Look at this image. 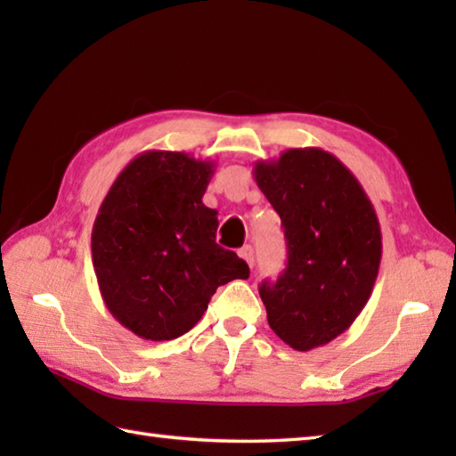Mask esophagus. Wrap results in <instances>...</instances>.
<instances>
[{
	"label": "esophagus",
	"instance_id": "1",
	"mask_svg": "<svg viewBox=\"0 0 456 456\" xmlns=\"http://www.w3.org/2000/svg\"><path fill=\"white\" fill-rule=\"evenodd\" d=\"M239 256L243 258L248 266L255 265V250H253V247H250V245H245L243 248H240L239 250Z\"/></svg>",
	"mask_w": 456,
	"mask_h": 456
}]
</instances>
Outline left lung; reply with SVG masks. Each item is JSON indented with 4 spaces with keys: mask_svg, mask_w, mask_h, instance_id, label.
Returning a JSON list of instances; mask_svg holds the SVG:
<instances>
[{
    "mask_svg": "<svg viewBox=\"0 0 456 456\" xmlns=\"http://www.w3.org/2000/svg\"><path fill=\"white\" fill-rule=\"evenodd\" d=\"M253 174L288 247L282 276L258 288L268 325L296 351H312L345 333L370 297L380 221L354 174L323 149H288Z\"/></svg>",
    "mask_w": 456,
    "mask_h": 456,
    "instance_id": "1",
    "label": "left lung"
}]
</instances>
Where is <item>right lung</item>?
<instances>
[{"mask_svg": "<svg viewBox=\"0 0 456 456\" xmlns=\"http://www.w3.org/2000/svg\"><path fill=\"white\" fill-rule=\"evenodd\" d=\"M216 162L188 152L144 151L103 198L92 260L105 307L147 341H170L196 325L211 296L250 270L216 243L217 211L203 206Z\"/></svg>", "mask_w": 456, "mask_h": 456, "instance_id": "obj_1", "label": "right lung"}]
</instances>
